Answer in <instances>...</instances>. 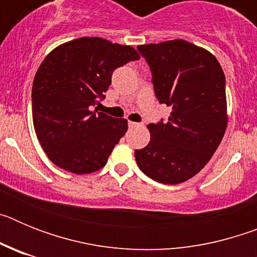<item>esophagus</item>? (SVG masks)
Wrapping results in <instances>:
<instances>
[{
    "mask_svg": "<svg viewBox=\"0 0 257 257\" xmlns=\"http://www.w3.org/2000/svg\"><path fill=\"white\" fill-rule=\"evenodd\" d=\"M139 126H140V123H136V122L128 121V127H130V128H135V127H139Z\"/></svg>",
    "mask_w": 257,
    "mask_h": 257,
    "instance_id": "esophagus-1",
    "label": "esophagus"
}]
</instances>
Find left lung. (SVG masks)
Here are the masks:
<instances>
[{"mask_svg":"<svg viewBox=\"0 0 257 257\" xmlns=\"http://www.w3.org/2000/svg\"><path fill=\"white\" fill-rule=\"evenodd\" d=\"M138 50L156 97L172 112L167 122L148 124L151 142L135 151L136 163L158 183H183L205 167L225 133V76L211 52L184 40Z\"/></svg>","mask_w":257,"mask_h":257,"instance_id":"1","label":"left lung"}]
</instances>
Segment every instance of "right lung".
<instances>
[{
	"label": "right lung",
	"instance_id": "obj_1",
	"mask_svg": "<svg viewBox=\"0 0 257 257\" xmlns=\"http://www.w3.org/2000/svg\"><path fill=\"white\" fill-rule=\"evenodd\" d=\"M139 60L131 46L82 37L52 50L32 86L36 135L52 163L77 175L104 167L126 134L127 121L92 110L114 69Z\"/></svg>",
	"mask_w": 257,
	"mask_h": 257
}]
</instances>
